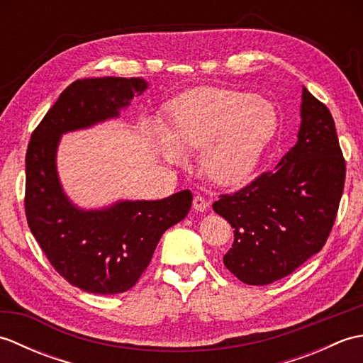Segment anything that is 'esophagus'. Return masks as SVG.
Listing matches in <instances>:
<instances>
[{
	"label": "esophagus",
	"instance_id": "1",
	"mask_svg": "<svg viewBox=\"0 0 363 363\" xmlns=\"http://www.w3.org/2000/svg\"><path fill=\"white\" fill-rule=\"evenodd\" d=\"M207 207H209V203H207L203 196H199V195L194 196V209L196 212H204Z\"/></svg>",
	"mask_w": 363,
	"mask_h": 363
}]
</instances>
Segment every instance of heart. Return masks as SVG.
I'll return each mask as SVG.
<instances>
[{
  "mask_svg": "<svg viewBox=\"0 0 363 363\" xmlns=\"http://www.w3.org/2000/svg\"><path fill=\"white\" fill-rule=\"evenodd\" d=\"M277 128L274 107L248 91L207 87L176 98L168 106L165 129L150 123L145 138L172 165L184 152L201 151L203 174L220 187L248 181Z\"/></svg>",
  "mask_w": 363,
  "mask_h": 363,
  "instance_id": "1",
  "label": "heart"
}]
</instances>
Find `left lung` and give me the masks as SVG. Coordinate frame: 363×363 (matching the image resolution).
<instances>
[{"label":"left lung","instance_id":"obj_1","mask_svg":"<svg viewBox=\"0 0 363 363\" xmlns=\"http://www.w3.org/2000/svg\"><path fill=\"white\" fill-rule=\"evenodd\" d=\"M298 140L272 172L212 204L234 229L223 264L248 285L289 276L317 254L333 229L345 159L328 107L303 86Z\"/></svg>","mask_w":363,"mask_h":363}]
</instances>
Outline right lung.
Segmentation results:
<instances>
[{
    "instance_id": "add662e5",
    "label": "right lung",
    "mask_w": 363,
    "mask_h": 363,
    "mask_svg": "<svg viewBox=\"0 0 363 363\" xmlns=\"http://www.w3.org/2000/svg\"><path fill=\"white\" fill-rule=\"evenodd\" d=\"M148 89L142 78H87L70 84L30 135L26 218L56 272L82 291L115 295L134 287L168 228L186 218L190 190L148 201L118 199L84 209L65 194L57 172L62 135L115 120Z\"/></svg>"
}]
</instances>
